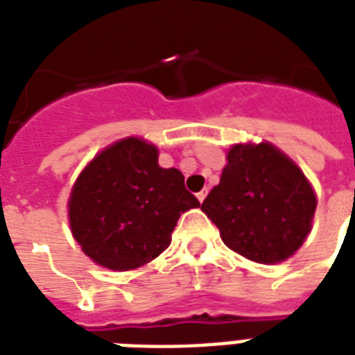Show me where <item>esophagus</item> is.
Returning <instances> with one entry per match:
<instances>
[{"instance_id":"esophagus-1","label":"esophagus","mask_w":355,"mask_h":355,"mask_svg":"<svg viewBox=\"0 0 355 355\" xmlns=\"http://www.w3.org/2000/svg\"><path fill=\"white\" fill-rule=\"evenodd\" d=\"M206 195H208V189H202V191H199V193H197V199H199V202H202V200L206 199Z\"/></svg>"}]
</instances>
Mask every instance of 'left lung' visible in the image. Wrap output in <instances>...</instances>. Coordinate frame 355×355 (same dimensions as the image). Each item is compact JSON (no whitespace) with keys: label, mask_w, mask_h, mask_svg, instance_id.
<instances>
[{"label":"left lung","mask_w":355,"mask_h":355,"mask_svg":"<svg viewBox=\"0 0 355 355\" xmlns=\"http://www.w3.org/2000/svg\"><path fill=\"white\" fill-rule=\"evenodd\" d=\"M200 210L223 243L254 263L286 261L313 227L317 195L297 166L270 141L234 144L221 180Z\"/></svg>","instance_id":"8db88e82"}]
</instances>
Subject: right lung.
Segmentation results:
<instances>
[{
  "instance_id": "1",
  "label": "right lung",
  "mask_w": 355,
  "mask_h": 355,
  "mask_svg": "<svg viewBox=\"0 0 355 355\" xmlns=\"http://www.w3.org/2000/svg\"><path fill=\"white\" fill-rule=\"evenodd\" d=\"M200 202L184 175L158 164V147L138 136L114 141L85 166L69 191L68 221L80 250L99 267L134 270L169 245L178 217Z\"/></svg>"
}]
</instances>
